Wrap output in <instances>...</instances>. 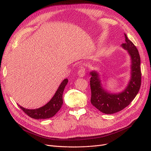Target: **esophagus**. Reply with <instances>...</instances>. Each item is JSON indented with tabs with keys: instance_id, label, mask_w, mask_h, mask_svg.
<instances>
[{
	"instance_id": "34e87169",
	"label": "esophagus",
	"mask_w": 151,
	"mask_h": 151,
	"mask_svg": "<svg viewBox=\"0 0 151 151\" xmlns=\"http://www.w3.org/2000/svg\"><path fill=\"white\" fill-rule=\"evenodd\" d=\"M78 75L79 77L82 78L85 75V69L84 67H81L78 71Z\"/></svg>"
}]
</instances>
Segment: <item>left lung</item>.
Listing matches in <instances>:
<instances>
[{"instance_id": "obj_1", "label": "left lung", "mask_w": 151, "mask_h": 151, "mask_svg": "<svg viewBox=\"0 0 151 151\" xmlns=\"http://www.w3.org/2000/svg\"><path fill=\"white\" fill-rule=\"evenodd\" d=\"M125 43L121 47L127 51L130 57V79L124 91L119 93H111L102 86L98 71L93 70L90 85L91 89V102L100 111L105 114H113L120 111L130 105L136 97L141 86V73L140 56L137 47L124 34Z\"/></svg>"}]
</instances>
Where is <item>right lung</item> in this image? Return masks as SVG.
<instances>
[{
    "mask_svg": "<svg viewBox=\"0 0 151 151\" xmlns=\"http://www.w3.org/2000/svg\"><path fill=\"white\" fill-rule=\"evenodd\" d=\"M68 79H65L59 85L52 98L47 104L37 109H27L18 105L19 108L29 117L35 119H45L53 117L62 107L63 104L62 95L65 87L67 84Z\"/></svg>",
    "mask_w": 151,
    "mask_h": 151,
    "instance_id": "add662e5",
    "label": "right lung"
}]
</instances>
